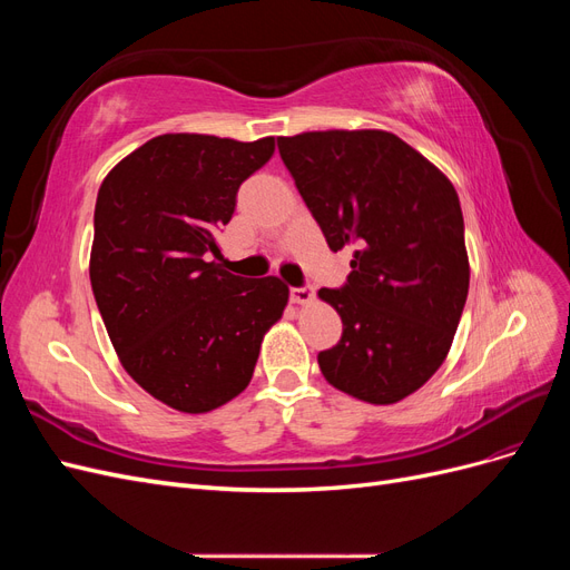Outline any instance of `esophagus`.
<instances>
[{"mask_svg":"<svg viewBox=\"0 0 570 570\" xmlns=\"http://www.w3.org/2000/svg\"><path fill=\"white\" fill-rule=\"evenodd\" d=\"M314 299L312 287H289V302L292 304H308Z\"/></svg>","mask_w":570,"mask_h":570,"instance_id":"esophagus-1","label":"esophagus"}]
</instances>
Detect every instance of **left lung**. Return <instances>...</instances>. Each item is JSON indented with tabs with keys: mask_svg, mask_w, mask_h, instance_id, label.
Here are the masks:
<instances>
[{
	"mask_svg": "<svg viewBox=\"0 0 570 570\" xmlns=\"http://www.w3.org/2000/svg\"><path fill=\"white\" fill-rule=\"evenodd\" d=\"M278 149L327 247L354 254L347 283L318 289L342 318L321 373L361 402H400L442 366L469 297L456 189L385 130L302 132Z\"/></svg>",
	"mask_w": 570,
	"mask_h": 570,
	"instance_id": "left-lung-1",
	"label": "left lung"
}]
</instances>
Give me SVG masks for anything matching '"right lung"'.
Masks as SVG:
<instances>
[{
  "instance_id": "1",
  "label": "right lung",
  "mask_w": 570,
  "mask_h": 570,
  "mask_svg": "<svg viewBox=\"0 0 570 570\" xmlns=\"http://www.w3.org/2000/svg\"><path fill=\"white\" fill-rule=\"evenodd\" d=\"M275 149L273 137L168 132L116 164L99 187L90 283L114 350L132 381L183 413L243 392L287 285L239 278L216 258V230L237 189Z\"/></svg>"
}]
</instances>
